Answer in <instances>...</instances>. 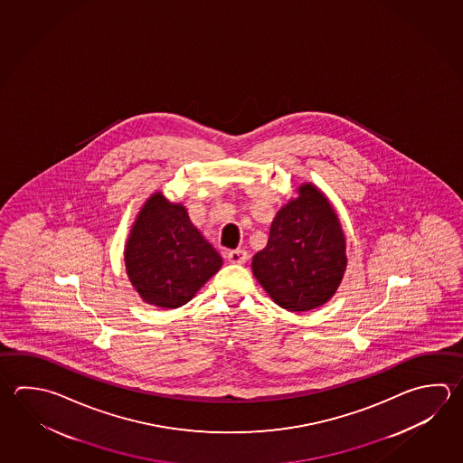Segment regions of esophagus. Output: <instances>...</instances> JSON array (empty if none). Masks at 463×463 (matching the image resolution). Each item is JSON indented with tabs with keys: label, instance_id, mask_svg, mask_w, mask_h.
<instances>
[{
	"label": "esophagus",
	"instance_id": "1",
	"mask_svg": "<svg viewBox=\"0 0 463 463\" xmlns=\"http://www.w3.org/2000/svg\"><path fill=\"white\" fill-rule=\"evenodd\" d=\"M226 257L231 263H245L249 259V253L245 252L244 249H237V250H229Z\"/></svg>",
	"mask_w": 463,
	"mask_h": 463
}]
</instances>
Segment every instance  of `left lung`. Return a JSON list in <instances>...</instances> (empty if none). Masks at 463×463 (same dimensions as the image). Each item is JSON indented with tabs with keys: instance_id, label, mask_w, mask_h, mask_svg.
Here are the masks:
<instances>
[{
	"instance_id": "8db88e82",
	"label": "left lung",
	"mask_w": 463,
	"mask_h": 463,
	"mask_svg": "<svg viewBox=\"0 0 463 463\" xmlns=\"http://www.w3.org/2000/svg\"><path fill=\"white\" fill-rule=\"evenodd\" d=\"M279 211L269 242L252 259L253 275L277 305L309 311L335 293L347 265L341 222L313 184Z\"/></svg>"
}]
</instances>
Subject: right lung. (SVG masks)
Wrapping results in <instances>:
<instances>
[{"instance_id":"obj_1","label":"right lung","mask_w":463,"mask_h":463,"mask_svg":"<svg viewBox=\"0 0 463 463\" xmlns=\"http://www.w3.org/2000/svg\"><path fill=\"white\" fill-rule=\"evenodd\" d=\"M124 260L142 299L170 309L186 305L222 265L184 206L166 201L162 193L150 196L140 211Z\"/></svg>"}]
</instances>
